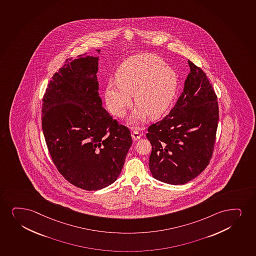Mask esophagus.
Returning <instances> with one entry per match:
<instances>
[{
  "label": "esophagus",
  "instance_id": "esophagus-1",
  "mask_svg": "<svg viewBox=\"0 0 256 256\" xmlns=\"http://www.w3.org/2000/svg\"><path fill=\"white\" fill-rule=\"evenodd\" d=\"M132 139L134 140H139L140 137H142V134H140L138 131H132Z\"/></svg>",
  "mask_w": 256,
  "mask_h": 256
}]
</instances>
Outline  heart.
<instances>
[{
	"mask_svg": "<svg viewBox=\"0 0 256 256\" xmlns=\"http://www.w3.org/2000/svg\"><path fill=\"white\" fill-rule=\"evenodd\" d=\"M117 84L110 82L105 90L108 110L122 117L132 104L131 95L138 108L130 122L140 124L149 116L164 113L177 90L178 78L174 70L164 66V60L154 54L130 58L120 64L116 75Z\"/></svg>",
	"mask_w": 256,
	"mask_h": 256,
	"instance_id": "1",
	"label": "heart"
}]
</instances>
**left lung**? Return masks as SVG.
Wrapping results in <instances>:
<instances>
[{
  "mask_svg": "<svg viewBox=\"0 0 256 256\" xmlns=\"http://www.w3.org/2000/svg\"><path fill=\"white\" fill-rule=\"evenodd\" d=\"M190 72L170 113L148 126L152 177L184 184L198 177L212 160L219 120L218 96L206 73L188 60Z\"/></svg>",
  "mask_w": 256,
  "mask_h": 256,
  "instance_id": "left-lung-1",
  "label": "left lung"
}]
</instances>
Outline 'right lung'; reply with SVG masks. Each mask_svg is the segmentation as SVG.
<instances>
[{"mask_svg":"<svg viewBox=\"0 0 256 256\" xmlns=\"http://www.w3.org/2000/svg\"><path fill=\"white\" fill-rule=\"evenodd\" d=\"M98 66V57L66 60L42 104V130L52 162L68 182L86 190L114 183L132 145L128 128L102 106Z\"/></svg>","mask_w":256,"mask_h":256,"instance_id":"right-lung-1","label":"right lung"}]
</instances>
